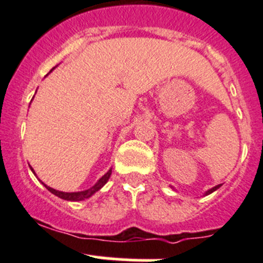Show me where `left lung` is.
<instances>
[{"mask_svg": "<svg viewBox=\"0 0 263 263\" xmlns=\"http://www.w3.org/2000/svg\"><path fill=\"white\" fill-rule=\"evenodd\" d=\"M220 185H221V184H219V185H215V187H214V188H211V190H209V191H208V192H206V195H210V193H213V192H214V191H216V190H217V188H219V187H220Z\"/></svg>", "mask_w": 263, "mask_h": 263, "instance_id": "1", "label": "left lung"}]
</instances>
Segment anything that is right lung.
I'll list each match as a JSON object with an SVG mask.
<instances>
[{
  "instance_id": "add662e5",
  "label": "right lung",
  "mask_w": 263,
  "mask_h": 263,
  "mask_svg": "<svg viewBox=\"0 0 263 263\" xmlns=\"http://www.w3.org/2000/svg\"><path fill=\"white\" fill-rule=\"evenodd\" d=\"M33 171V169H31ZM110 174H112V171L108 172L107 174H104V176L102 177V178L99 179L97 183H95L94 185H92L91 188H89V190L86 191H82V192H71V193H67V192H61V191H55L53 190V188L48 187V185H46L47 190L49 191V192H52L53 195L58 196L60 198H63V200H67V201H81V200H85V198H89L90 196L94 195L97 191H99L100 188L103 187V185L105 184V183L108 182V179H109Z\"/></svg>"
}]
</instances>
